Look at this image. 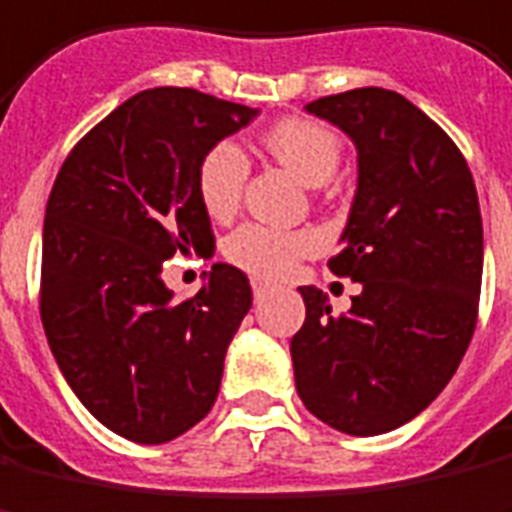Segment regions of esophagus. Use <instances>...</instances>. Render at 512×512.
Returning <instances> with one entry per match:
<instances>
[{
	"mask_svg": "<svg viewBox=\"0 0 512 512\" xmlns=\"http://www.w3.org/2000/svg\"><path fill=\"white\" fill-rule=\"evenodd\" d=\"M267 292H270V287H267L264 281H259V278H253V298H256V301H262Z\"/></svg>",
	"mask_w": 512,
	"mask_h": 512,
	"instance_id": "1",
	"label": "esophagus"
}]
</instances>
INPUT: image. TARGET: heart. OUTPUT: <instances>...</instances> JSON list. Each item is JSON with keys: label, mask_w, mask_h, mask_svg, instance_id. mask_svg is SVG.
<instances>
[{"label": "heart", "mask_w": 512, "mask_h": 512, "mask_svg": "<svg viewBox=\"0 0 512 512\" xmlns=\"http://www.w3.org/2000/svg\"><path fill=\"white\" fill-rule=\"evenodd\" d=\"M264 147L276 155L292 175L306 186H323L340 167V139L326 125L312 119H284L264 133ZM248 178V158L239 144L220 142L200 158L197 195L211 217H228L239 206L242 186ZM315 248V236L281 231L259 222L236 228L225 242L228 259L250 273L281 278L292 264Z\"/></svg>", "instance_id": "heart-1"}]
</instances>
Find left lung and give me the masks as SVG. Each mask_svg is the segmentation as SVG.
<instances>
[{
  "label": "left lung",
  "instance_id": "8db88e82",
  "mask_svg": "<svg viewBox=\"0 0 512 512\" xmlns=\"http://www.w3.org/2000/svg\"><path fill=\"white\" fill-rule=\"evenodd\" d=\"M303 111L357 147V192L329 267L362 290L334 317L323 292L298 287L306 320L290 343L295 387L331 429L384 435L440 396L471 343L477 186L449 136L396 91L354 88Z\"/></svg>",
  "mask_w": 512,
  "mask_h": 512
}]
</instances>
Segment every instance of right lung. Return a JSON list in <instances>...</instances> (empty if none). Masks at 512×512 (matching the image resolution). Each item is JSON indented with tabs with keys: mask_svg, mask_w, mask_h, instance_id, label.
<instances>
[{
	"mask_svg": "<svg viewBox=\"0 0 512 512\" xmlns=\"http://www.w3.org/2000/svg\"><path fill=\"white\" fill-rule=\"evenodd\" d=\"M259 108L195 88H147L63 161L44 217L41 320L74 396L133 443H169L217 401L225 351L253 292L214 262L189 301L164 284L178 250L214 253L200 158Z\"/></svg>",
	"mask_w": 512,
	"mask_h": 512,
	"instance_id": "obj_1",
	"label": "right lung"
}]
</instances>
